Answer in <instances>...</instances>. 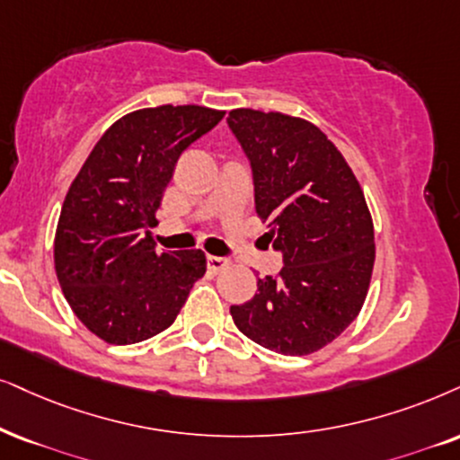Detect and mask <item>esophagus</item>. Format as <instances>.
I'll return each instance as SVG.
<instances>
[{
	"label": "esophagus",
	"instance_id": "obj_1",
	"mask_svg": "<svg viewBox=\"0 0 460 460\" xmlns=\"http://www.w3.org/2000/svg\"><path fill=\"white\" fill-rule=\"evenodd\" d=\"M231 265V259H226V257H212V254H208V270L210 271H223L225 267H229Z\"/></svg>",
	"mask_w": 460,
	"mask_h": 460
}]
</instances>
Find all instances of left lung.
I'll return each instance as SVG.
<instances>
[{
    "label": "left lung",
    "instance_id": "obj_1",
    "mask_svg": "<svg viewBox=\"0 0 460 460\" xmlns=\"http://www.w3.org/2000/svg\"><path fill=\"white\" fill-rule=\"evenodd\" d=\"M231 133L252 170L254 208L270 220L284 267L259 278L235 327L267 350L304 357L344 333L374 270V225L357 178L333 142L304 119L234 110Z\"/></svg>",
    "mask_w": 460,
    "mask_h": 460
}]
</instances>
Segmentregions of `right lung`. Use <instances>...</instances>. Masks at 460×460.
Wrapping results in <instances>:
<instances>
[{"label":"right lung","mask_w":460,"mask_h":460,"mask_svg":"<svg viewBox=\"0 0 460 460\" xmlns=\"http://www.w3.org/2000/svg\"><path fill=\"white\" fill-rule=\"evenodd\" d=\"M223 116L201 106L136 110L103 133L69 187L57 278L80 323L108 344L165 331L206 273L201 250L156 252L148 229L180 155Z\"/></svg>","instance_id":"right-lung-1"}]
</instances>
